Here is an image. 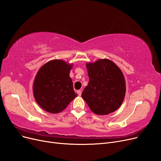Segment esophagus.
<instances>
[{
  "label": "esophagus",
  "instance_id": "esophagus-1",
  "mask_svg": "<svg viewBox=\"0 0 161 161\" xmlns=\"http://www.w3.org/2000/svg\"><path fill=\"white\" fill-rule=\"evenodd\" d=\"M77 93H78V95L79 96H81V90L77 91Z\"/></svg>",
  "mask_w": 161,
  "mask_h": 161
}]
</instances>
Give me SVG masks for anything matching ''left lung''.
Masks as SVG:
<instances>
[{"instance_id":"1","label":"left lung","mask_w":161,"mask_h":161,"mask_svg":"<svg viewBox=\"0 0 161 161\" xmlns=\"http://www.w3.org/2000/svg\"><path fill=\"white\" fill-rule=\"evenodd\" d=\"M89 83L81 97L93 113L107 115L119 108L125 95V81L121 69L109 59L88 62Z\"/></svg>"}]
</instances>
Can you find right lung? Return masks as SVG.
I'll list each match as a JSON object with an SVG mask.
<instances>
[{"label":"right lung","instance_id":"right-lung-1","mask_svg":"<svg viewBox=\"0 0 161 161\" xmlns=\"http://www.w3.org/2000/svg\"><path fill=\"white\" fill-rule=\"evenodd\" d=\"M72 67V64L55 59L40 68L33 81V92L42 109L52 114L59 113L78 96L69 75Z\"/></svg>","mask_w":161,"mask_h":161}]
</instances>
